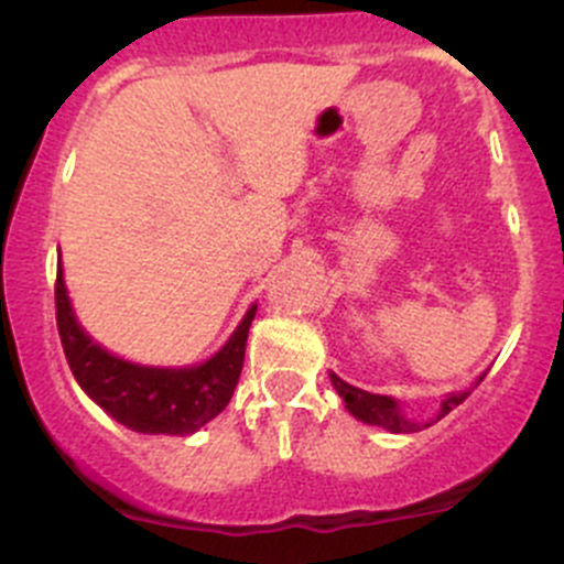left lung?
<instances>
[{"label":"left lung","instance_id":"left-lung-1","mask_svg":"<svg viewBox=\"0 0 564 564\" xmlns=\"http://www.w3.org/2000/svg\"><path fill=\"white\" fill-rule=\"evenodd\" d=\"M329 382H333V388L338 390V395L344 398L346 409H349L357 420H362V423L379 425V429L392 431V434H414V431H420V423L403 417L401 406H398V401H392L390 395H373V392L351 388L349 382H344V379L335 377V373H329ZM466 395H469V390L451 392V395L442 401L440 417H445V414L453 412L458 403H464ZM425 429H429V423H425Z\"/></svg>","mask_w":564,"mask_h":564}]
</instances>
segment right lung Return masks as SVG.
Returning a JSON list of instances; mask_svg holds the SVG:
<instances>
[{
	"label": "right lung",
	"instance_id": "1",
	"mask_svg": "<svg viewBox=\"0 0 564 564\" xmlns=\"http://www.w3.org/2000/svg\"><path fill=\"white\" fill-rule=\"evenodd\" d=\"M56 329L67 366L82 390L117 423L139 434L187 436L218 417L231 401L246 360V340L256 305L224 349L193 368H150L119 360L95 344L76 322L67 300L62 264L56 267Z\"/></svg>",
	"mask_w": 564,
	"mask_h": 564
}]
</instances>
